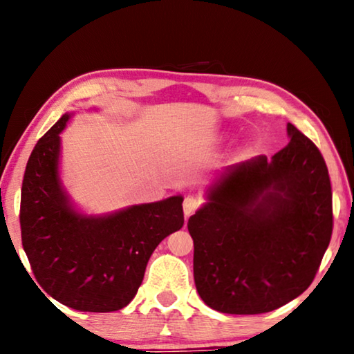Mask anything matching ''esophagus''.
I'll return each instance as SVG.
<instances>
[{"label":"esophagus","instance_id":"1","mask_svg":"<svg viewBox=\"0 0 354 354\" xmlns=\"http://www.w3.org/2000/svg\"><path fill=\"white\" fill-rule=\"evenodd\" d=\"M200 206H201V200L198 198V196H194V195L185 196V200L183 203L185 217H189V215H192L195 211H198Z\"/></svg>","mask_w":354,"mask_h":354}]
</instances>
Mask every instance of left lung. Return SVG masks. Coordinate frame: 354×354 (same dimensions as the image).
Wrapping results in <instances>:
<instances>
[{
	"label": "left lung",
	"mask_w": 354,
	"mask_h": 354,
	"mask_svg": "<svg viewBox=\"0 0 354 354\" xmlns=\"http://www.w3.org/2000/svg\"><path fill=\"white\" fill-rule=\"evenodd\" d=\"M273 156L232 167L189 218L194 278L209 308L263 314L313 283L333 234V192L320 149L292 123Z\"/></svg>",
	"instance_id": "1"
}]
</instances>
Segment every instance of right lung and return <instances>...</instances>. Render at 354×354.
I'll use <instances>...</instances> for the list:
<instances>
[{
	"instance_id": "obj_1",
	"label": "right lung",
	"mask_w": 354,
	"mask_h": 354,
	"mask_svg": "<svg viewBox=\"0 0 354 354\" xmlns=\"http://www.w3.org/2000/svg\"><path fill=\"white\" fill-rule=\"evenodd\" d=\"M65 115L40 137L21 184V243L48 295L84 313H112L129 304L149 256L184 225L183 196L133 206L107 217H82L59 185V133ZM45 295V293H44Z\"/></svg>"
}]
</instances>
